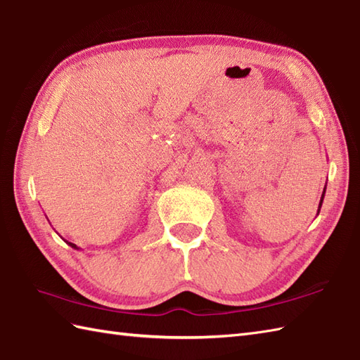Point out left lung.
<instances>
[{
    "label": "left lung",
    "mask_w": 360,
    "mask_h": 360,
    "mask_svg": "<svg viewBox=\"0 0 360 360\" xmlns=\"http://www.w3.org/2000/svg\"><path fill=\"white\" fill-rule=\"evenodd\" d=\"M325 190H326V187L323 188V193H322V198H320V202H319V210H317V215H319V212H320V207H322V202H323V198H325Z\"/></svg>",
    "instance_id": "8db88e82"
}]
</instances>
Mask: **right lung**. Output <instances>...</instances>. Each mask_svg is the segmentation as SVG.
<instances>
[{
  "instance_id": "right-lung-1",
  "label": "right lung",
  "mask_w": 360,
  "mask_h": 360,
  "mask_svg": "<svg viewBox=\"0 0 360 360\" xmlns=\"http://www.w3.org/2000/svg\"><path fill=\"white\" fill-rule=\"evenodd\" d=\"M66 243H68V241H66ZM68 244H70V246H71L72 249H77V250H79V248H77V246H75V244H74V243H68Z\"/></svg>"
}]
</instances>
